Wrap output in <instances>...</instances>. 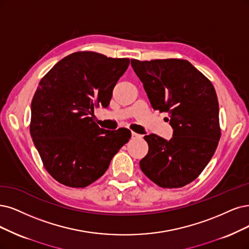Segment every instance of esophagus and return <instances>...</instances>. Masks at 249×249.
<instances>
[{
  "label": "esophagus",
  "instance_id": "obj_1",
  "mask_svg": "<svg viewBox=\"0 0 249 249\" xmlns=\"http://www.w3.org/2000/svg\"><path fill=\"white\" fill-rule=\"evenodd\" d=\"M131 139L132 140H137V139H142V135L141 134H139V133H136V132H131Z\"/></svg>",
  "mask_w": 249,
  "mask_h": 249
}]
</instances>
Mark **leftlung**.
I'll return each instance as SVG.
<instances>
[{"mask_svg": "<svg viewBox=\"0 0 249 249\" xmlns=\"http://www.w3.org/2000/svg\"><path fill=\"white\" fill-rule=\"evenodd\" d=\"M154 109L168 113L171 140L150 134L142 171L161 188L195 180L213 158L220 137L218 101L211 82L185 59H131Z\"/></svg>", "mask_w": 249, "mask_h": 249, "instance_id": "left-lung-1", "label": "left lung"}]
</instances>
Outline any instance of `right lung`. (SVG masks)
<instances>
[{
  "label": "right lung",
  "instance_id": "1",
  "mask_svg": "<svg viewBox=\"0 0 249 249\" xmlns=\"http://www.w3.org/2000/svg\"><path fill=\"white\" fill-rule=\"evenodd\" d=\"M128 66L129 58L80 51L41 79L32 100L30 131L46 170L62 185H91L131 137L130 130H106L93 120L95 107H108Z\"/></svg>",
  "mask_w": 249,
  "mask_h": 249
}]
</instances>
